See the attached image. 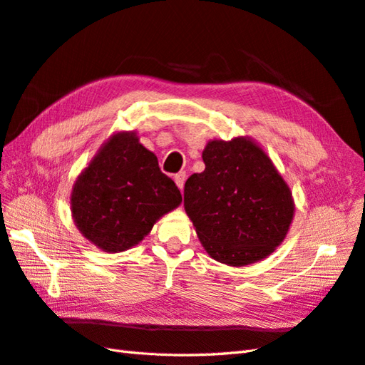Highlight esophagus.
<instances>
[{
	"instance_id": "34e87169",
	"label": "esophagus",
	"mask_w": 365,
	"mask_h": 365,
	"mask_svg": "<svg viewBox=\"0 0 365 365\" xmlns=\"http://www.w3.org/2000/svg\"><path fill=\"white\" fill-rule=\"evenodd\" d=\"M185 180H186V174H185V173H179V174H175V177H174V182H175V185H177V186H179V190H180V191L183 190Z\"/></svg>"
}]
</instances>
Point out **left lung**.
Listing matches in <instances>:
<instances>
[{
	"label": "left lung",
	"mask_w": 365,
	"mask_h": 365,
	"mask_svg": "<svg viewBox=\"0 0 365 365\" xmlns=\"http://www.w3.org/2000/svg\"><path fill=\"white\" fill-rule=\"evenodd\" d=\"M205 171L185 183L183 207L205 251L220 264L245 267L268 257L294 216L288 183L250 137L210 140Z\"/></svg>",
	"instance_id": "obj_1"
}]
</instances>
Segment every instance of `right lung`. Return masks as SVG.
I'll return each instance as SVG.
<instances>
[{"label":"right lung","instance_id":"1","mask_svg":"<svg viewBox=\"0 0 365 365\" xmlns=\"http://www.w3.org/2000/svg\"><path fill=\"white\" fill-rule=\"evenodd\" d=\"M182 203L135 130L112 134L80 173L71 192L72 219L83 237L106 253L135 247L154 223Z\"/></svg>","mask_w":365,"mask_h":365}]
</instances>
